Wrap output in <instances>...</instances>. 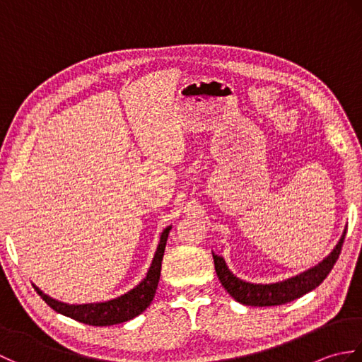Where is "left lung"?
I'll return each mask as SVG.
<instances>
[{
    "label": "left lung",
    "mask_w": 362,
    "mask_h": 362,
    "mask_svg": "<svg viewBox=\"0 0 362 362\" xmlns=\"http://www.w3.org/2000/svg\"><path fill=\"white\" fill-rule=\"evenodd\" d=\"M345 233H347V228H344L341 240L337 241L334 249L329 252L320 263L281 281L250 283L241 280L240 276H236L230 271L224 257L216 255V253H213L214 269H216V274L219 276L222 286L226 288V291L236 300V302L247 306L283 305L305 296L306 292L316 289L319 284L327 279V275L332 272L334 263L337 258H339Z\"/></svg>",
    "instance_id": "obj_1"
}]
</instances>
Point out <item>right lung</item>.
Segmentation results:
<instances>
[{"label":"right lung","instance_id":"1","mask_svg":"<svg viewBox=\"0 0 362 362\" xmlns=\"http://www.w3.org/2000/svg\"><path fill=\"white\" fill-rule=\"evenodd\" d=\"M173 226H168L163 232L160 233V241L157 250L153 253L152 263L146 272L144 279L136 284L135 288L124 292L115 298L104 300V302H93V303H65L57 298H52L48 294L33 284L37 294L40 296L46 303H48L54 311H57L62 316L71 317L78 322H82L86 325L93 327H109L117 325L121 322H127L136 317L151 305L153 296L158 286L161 261H163L165 247L168 241V235L171 232Z\"/></svg>","mask_w":362,"mask_h":362}]
</instances>
